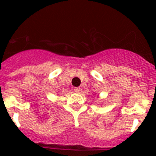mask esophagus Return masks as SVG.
I'll list each match as a JSON object with an SVG mask.
<instances>
[{
    "mask_svg": "<svg viewBox=\"0 0 156 156\" xmlns=\"http://www.w3.org/2000/svg\"><path fill=\"white\" fill-rule=\"evenodd\" d=\"M80 87H76V88H74V91L76 92V93H80Z\"/></svg>",
    "mask_w": 156,
    "mask_h": 156,
    "instance_id": "esophagus-1",
    "label": "esophagus"
}]
</instances>
